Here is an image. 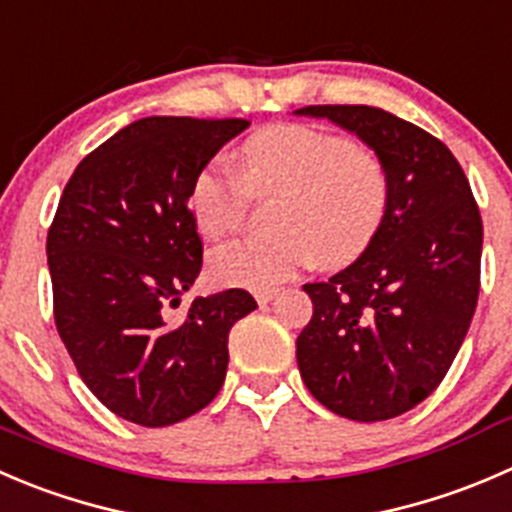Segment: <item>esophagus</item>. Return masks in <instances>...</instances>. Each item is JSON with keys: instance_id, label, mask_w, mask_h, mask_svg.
I'll use <instances>...</instances> for the list:
<instances>
[{"instance_id": "34e87169", "label": "esophagus", "mask_w": 512, "mask_h": 512, "mask_svg": "<svg viewBox=\"0 0 512 512\" xmlns=\"http://www.w3.org/2000/svg\"><path fill=\"white\" fill-rule=\"evenodd\" d=\"M276 296H278L276 288H266V291H256L258 306H266V303H271Z\"/></svg>"}]
</instances>
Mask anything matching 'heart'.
Segmentation results:
<instances>
[{
  "label": "heart",
  "mask_w": 512,
  "mask_h": 512,
  "mask_svg": "<svg viewBox=\"0 0 512 512\" xmlns=\"http://www.w3.org/2000/svg\"><path fill=\"white\" fill-rule=\"evenodd\" d=\"M391 171L366 146L306 124L256 131L234 164L211 161L189 186V209L201 234L224 239L244 224L249 196H278L271 239H246L211 256L224 286L266 288L321 263L348 266L368 251L391 209Z\"/></svg>",
  "instance_id": "1"
}]
</instances>
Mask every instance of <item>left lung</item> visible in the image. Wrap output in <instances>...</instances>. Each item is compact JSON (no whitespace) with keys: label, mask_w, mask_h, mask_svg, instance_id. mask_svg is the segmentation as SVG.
<instances>
[{"label":"left lung","mask_w":512,"mask_h":512,"mask_svg":"<svg viewBox=\"0 0 512 512\" xmlns=\"http://www.w3.org/2000/svg\"><path fill=\"white\" fill-rule=\"evenodd\" d=\"M366 141L391 171V209L368 251L306 283L313 316L296 338L311 396L351 421H388L426 401L448 373L480 291L483 221L448 146L391 111L303 106Z\"/></svg>","instance_id":"8db88e82"}]
</instances>
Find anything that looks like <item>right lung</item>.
I'll return each instance as SVG.
<instances>
[{
  "mask_svg": "<svg viewBox=\"0 0 512 512\" xmlns=\"http://www.w3.org/2000/svg\"><path fill=\"white\" fill-rule=\"evenodd\" d=\"M246 119L149 116L84 156L47 236L57 331L89 391L119 418L164 428L221 391L244 288L169 308L194 286L204 244L189 186Z\"/></svg>",
  "mask_w": 512,
  "mask_h": 512,
  "instance_id": "add662e5",
  "label": "right lung"
}]
</instances>
